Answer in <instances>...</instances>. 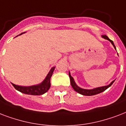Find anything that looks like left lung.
Returning <instances> with one entry per match:
<instances>
[{
	"instance_id": "8db88e82",
	"label": "left lung",
	"mask_w": 126,
	"mask_h": 126,
	"mask_svg": "<svg viewBox=\"0 0 126 126\" xmlns=\"http://www.w3.org/2000/svg\"><path fill=\"white\" fill-rule=\"evenodd\" d=\"M102 37L105 39H107L109 40V41L110 42L112 45H113V47H114V48L116 49V47H115L114 44L113 43V41L112 40H110L109 39L108 37H107L106 35H102ZM69 76H70V83H71V85L72 87H73L74 90L76 91V92H78V93L81 94H83V95H85V96H92V95H94V94H98V93H100L103 92V91H105L106 89L110 87L112 85L114 81L115 80L112 81V82L109 85H106V86H103V87H96V88H94V89H82L78 87V85H76V82H75V81H74V78L71 76V75H70V73L69 72Z\"/></svg>"
}]
</instances>
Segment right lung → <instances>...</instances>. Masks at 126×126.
<instances>
[{
  "instance_id": "add662e5",
  "label": "right lung",
  "mask_w": 126,
  "mask_h": 126,
  "mask_svg": "<svg viewBox=\"0 0 126 126\" xmlns=\"http://www.w3.org/2000/svg\"><path fill=\"white\" fill-rule=\"evenodd\" d=\"M22 33L19 34V35H21ZM54 68L55 67H52L50 69L45 79H44L43 82L39 84L28 87L19 86V85L14 84L12 83V84L16 90L19 91V92L23 93L24 94H32V95H41V94L45 93L46 92H47L48 90L49 89L50 87V78L52 76V73L54 72Z\"/></svg>"
}]
</instances>
